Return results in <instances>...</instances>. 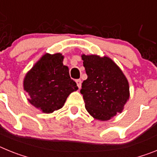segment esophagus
Returning a JSON list of instances; mask_svg holds the SVG:
<instances>
[{
	"instance_id": "obj_1",
	"label": "esophagus",
	"mask_w": 157,
	"mask_h": 157,
	"mask_svg": "<svg viewBox=\"0 0 157 157\" xmlns=\"http://www.w3.org/2000/svg\"><path fill=\"white\" fill-rule=\"evenodd\" d=\"M76 83H77V86H78V88H81L82 86V80L81 79H77L76 80Z\"/></svg>"
}]
</instances>
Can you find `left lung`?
<instances>
[{"instance_id": "obj_1", "label": "left lung", "mask_w": 157, "mask_h": 157, "mask_svg": "<svg viewBox=\"0 0 157 157\" xmlns=\"http://www.w3.org/2000/svg\"><path fill=\"white\" fill-rule=\"evenodd\" d=\"M87 78L82 84L86 109L96 120H110L122 112L130 97L129 83L110 58L82 55Z\"/></svg>"}]
</instances>
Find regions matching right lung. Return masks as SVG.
I'll return each instance as SVG.
<instances>
[{"label": "right lung", "mask_w": 157, "mask_h": 157, "mask_svg": "<svg viewBox=\"0 0 157 157\" xmlns=\"http://www.w3.org/2000/svg\"><path fill=\"white\" fill-rule=\"evenodd\" d=\"M60 53L45 54L24 78L23 88L30 96L29 102L44 113L61 109L71 93L78 89Z\"/></svg>", "instance_id": "add662e5"}]
</instances>
